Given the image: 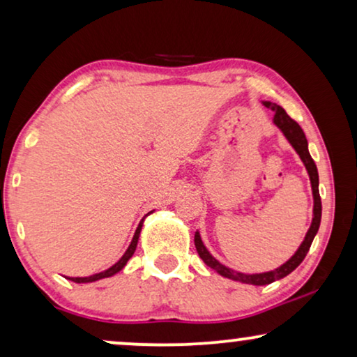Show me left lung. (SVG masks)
<instances>
[{
    "mask_svg": "<svg viewBox=\"0 0 357 357\" xmlns=\"http://www.w3.org/2000/svg\"><path fill=\"white\" fill-rule=\"evenodd\" d=\"M263 104H265V107H268V109H271L273 112H275V119H273V121H275V125L282 131V135L286 136L292 148L296 149V153L299 154V158L302 159V162H304V165H305L307 172H309L310 183H312V193H314V218H312V224H310L309 231H307V234H305L304 242L301 243V247L297 248V252L294 253V255H292L289 260L284 263V265L276 268V270L268 271V273H260V275H243V273L234 271V270H231V268L224 266L222 263H219L216 258H214L211 253L206 250V247L203 245V241H202V237H199V234L198 232L195 234V247H197L198 255L209 268L216 270L219 275L224 278H229V280L241 281V282H245V284H253V286L271 284V282L281 280V278H284L289 275V273L294 271L296 268L301 265L302 260L305 258L307 252H309L312 242H314L315 234L319 232L320 219H321V202H320V193H319V172H317V165L314 162V159L310 158L309 144H307V138H305L304 131H302V128L296 120H292L291 116L286 114V110L282 109V107H280L278 104H271V102H263Z\"/></svg>",
    "mask_w": 357,
    "mask_h": 357,
    "instance_id": "8db88e82",
    "label": "left lung"
}]
</instances>
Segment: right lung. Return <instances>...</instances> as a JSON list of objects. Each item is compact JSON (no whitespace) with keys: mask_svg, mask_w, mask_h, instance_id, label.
Here are the masks:
<instances>
[{"mask_svg":"<svg viewBox=\"0 0 357 357\" xmlns=\"http://www.w3.org/2000/svg\"><path fill=\"white\" fill-rule=\"evenodd\" d=\"M141 227H143V221L139 222L138 229H136V232H135V236H133V241H131L130 247H128V250L125 252V255L121 257L120 260L116 261L114 266H110L109 270H105V271H102V273H97V275H92V276H87V278H68V280H71V281H75V282H92V281L102 280V278H109V276H114L115 273H119V271L121 270V268H123V266L126 265V261H128L130 258L133 257V253H135V250H136V245H138V238H139Z\"/></svg>","mask_w":357,"mask_h":357,"instance_id":"1","label":"right lung"}]
</instances>
